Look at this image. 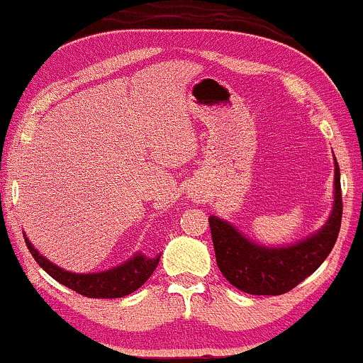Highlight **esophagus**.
Instances as JSON below:
<instances>
[{"instance_id": "1", "label": "esophagus", "mask_w": 363, "mask_h": 363, "mask_svg": "<svg viewBox=\"0 0 363 363\" xmlns=\"http://www.w3.org/2000/svg\"><path fill=\"white\" fill-rule=\"evenodd\" d=\"M196 196H197V197H196V199H201V197H199V194H196Z\"/></svg>"}]
</instances>
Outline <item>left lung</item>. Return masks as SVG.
Here are the masks:
<instances>
[{
	"label": "left lung",
	"mask_w": 363,
	"mask_h": 363,
	"mask_svg": "<svg viewBox=\"0 0 363 363\" xmlns=\"http://www.w3.org/2000/svg\"><path fill=\"white\" fill-rule=\"evenodd\" d=\"M341 173L334 157V201L322 228L289 245H263L223 218L209 216L216 263L225 279L247 294L279 296L294 289L323 263L341 228Z\"/></svg>",
	"instance_id": "8db88e82"
}]
</instances>
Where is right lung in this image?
I'll list each match as a JSON object with an SVG mask.
<instances>
[{"instance_id": "right-lung-1", "label": "right lung", "mask_w": 363, "mask_h": 363, "mask_svg": "<svg viewBox=\"0 0 363 363\" xmlns=\"http://www.w3.org/2000/svg\"><path fill=\"white\" fill-rule=\"evenodd\" d=\"M24 239L33 258L46 274L55 279L57 282H60L62 286L88 296V298L111 299L131 294L149 280V277L157 268L159 259H161V255L149 258L142 252H135L130 259L118 264V267L108 268V270L96 272V274H74V272L64 270V268L40 255V251L30 244L27 235H24Z\"/></svg>"}]
</instances>
